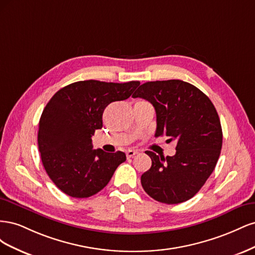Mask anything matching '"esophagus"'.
Instances as JSON below:
<instances>
[{
  "label": "esophagus",
  "mask_w": 255,
  "mask_h": 255,
  "mask_svg": "<svg viewBox=\"0 0 255 255\" xmlns=\"http://www.w3.org/2000/svg\"><path fill=\"white\" fill-rule=\"evenodd\" d=\"M138 152L137 151H134V150H128L127 151V157L128 158H130V157H133L134 155H136Z\"/></svg>",
  "instance_id": "obj_1"
}]
</instances>
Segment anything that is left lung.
<instances>
[{
  "label": "left lung",
  "instance_id": "obj_1",
  "mask_svg": "<svg viewBox=\"0 0 255 255\" xmlns=\"http://www.w3.org/2000/svg\"><path fill=\"white\" fill-rule=\"evenodd\" d=\"M132 97L146 100L155 109V137L176 141L173 156L145 151L152 166L141 175L142 188L161 203L187 201L205 184L220 155L222 128L217 111L201 90L180 80L146 82Z\"/></svg>",
  "mask_w": 255,
  "mask_h": 255
}]
</instances>
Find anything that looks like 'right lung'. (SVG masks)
<instances>
[{
  "label": "right lung",
  "instance_id": "1",
  "mask_svg": "<svg viewBox=\"0 0 255 255\" xmlns=\"http://www.w3.org/2000/svg\"><path fill=\"white\" fill-rule=\"evenodd\" d=\"M140 83H72L59 89L39 120L38 148L49 177L66 195L88 198L102 190L126 154L92 149L91 137L102 128V116L112 102L123 101Z\"/></svg>",
  "mask_w": 255,
  "mask_h": 255
}]
</instances>
